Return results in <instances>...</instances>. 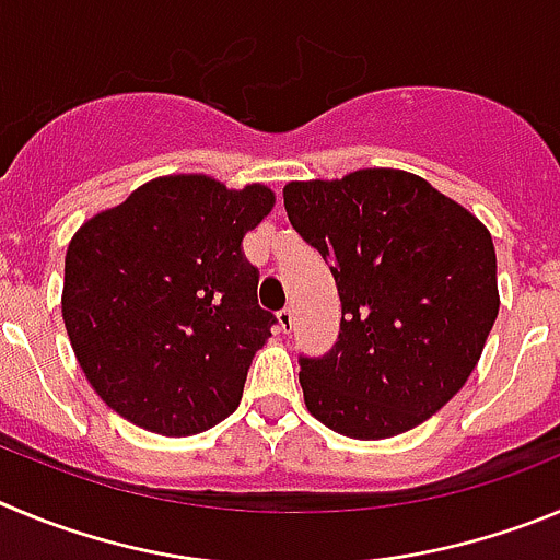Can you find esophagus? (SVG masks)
I'll return each instance as SVG.
<instances>
[{
  "label": "esophagus",
  "instance_id": "obj_1",
  "mask_svg": "<svg viewBox=\"0 0 560 560\" xmlns=\"http://www.w3.org/2000/svg\"><path fill=\"white\" fill-rule=\"evenodd\" d=\"M279 326L284 335H290V331L295 329V310H292V306H284V310L279 312Z\"/></svg>",
  "mask_w": 560,
  "mask_h": 560
}]
</instances>
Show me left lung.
I'll return each mask as SVG.
<instances>
[{
    "instance_id": "left-lung-1",
    "label": "left lung",
    "mask_w": 560,
    "mask_h": 560,
    "mask_svg": "<svg viewBox=\"0 0 560 560\" xmlns=\"http://www.w3.org/2000/svg\"><path fill=\"white\" fill-rule=\"evenodd\" d=\"M292 229L329 261L335 349L301 357L306 410L357 441L401 435L466 385L497 312L486 225L405 170L284 186Z\"/></svg>"
}]
</instances>
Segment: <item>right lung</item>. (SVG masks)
I'll list each match as a JSON object with an SVG mask.
<instances>
[{
    "instance_id": "right-lung-1",
    "label": "right lung",
    "mask_w": 560,
    "mask_h": 560,
    "mask_svg": "<svg viewBox=\"0 0 560 560\" xmlns=\"http://www.w3.org/2000/svg\"><path fill=\"white\" fill-rule=\"evenodd\" d=\"M273 203L265 184L161 175L72 236L63 324L89 385L130 424L198 435L236 410L276 324L243 236Z\"/></svg>"
}]
</instances>
